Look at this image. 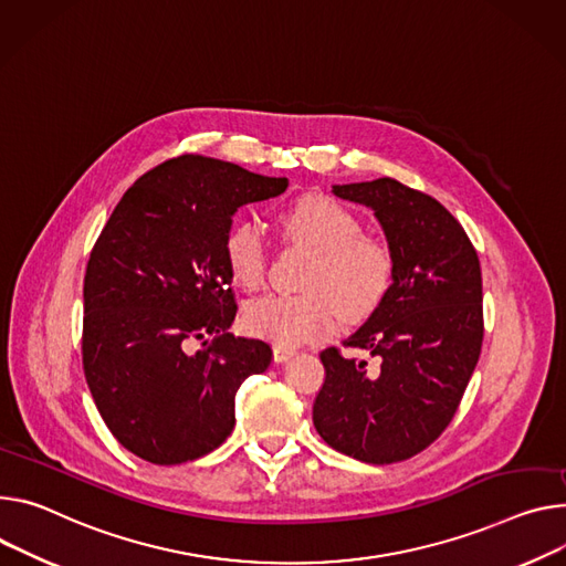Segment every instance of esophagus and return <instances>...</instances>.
Masks as SVG:
<instances>
[{
    "instance_id": "obj_1",
    "label": "esophagus",
    "mask_w": 566,
    "mask_h": 566,
    "mask_svg": "<svg viewBox=\"0 0 566 566\" xmlns=\"http://www.w3.org/2000/svg\"><path fill=\"white\" fill-rule=\"evenodd\" d=\"M293 354H295V349H291V347H284V345H275V347H273V356H275L277 364L289 361V358H291Z\"/></svg>"
}]
</instances>
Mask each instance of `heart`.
<instances>
[{"mask_svg": "<svg viewBox=\"0 0 566 566\" xmlns=\"http://www.w3.org/2000/svg\"><path fill=\"white\" fill-rule=\"evenodd\" d=\"M282 234L316 252L302 295H264L243 310V327L256 338L284 347L318 340L336 329L338 310L352 318L370 316L392 284L395 262L388 245L358 237L361 221L327 193H304L277 217ZM232 280L256 289L266 275V248L260 230L234 223L223 239Z\"/></svg>", "mask_w": 566, "mask_h": 566, "instance_id": "b5f03b06", "label": "heart"}]
</instances>
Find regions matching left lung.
Returning a JSON list of instances; mask_svg holds the SVG:
<instances>
[{
	"label": "left lung",
	"instance_id": "obj_1",
	"mask_svg": "<svg viewBox=\"0 0 566 566\" xmlns=\"http://www.w3.org/2000/svg\"><path fill=\"white\" fill-rule=\"evenodd\" d=\"M332 191L375 212L395 271L373 316L345 338L381 366L323 349L314 427L332 449L388 465L427 449L470 384L483 343L481 264L462 226L418 189L377 178Z\"/></svg>",
	"mask_w": 566,
	"mask_h": 566
}]
</instances>
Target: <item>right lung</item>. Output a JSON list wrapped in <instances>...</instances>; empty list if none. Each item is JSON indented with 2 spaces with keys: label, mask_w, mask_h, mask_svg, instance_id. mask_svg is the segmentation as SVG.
Instances as JSON below:
<instances>
[{
  "label": "right lung",
  "mask_w": 566,
  "mask_h": 566,
  "mask_svg": "<svg viewBox=\"0 0 566 566\" xmlns=\"http://www.w3.org/2000/svg\"><path fill=\"white\" fill-rule=\"evenodd\" d=\"M286 187V178L180 156L144 174L101 230L83 282V370L130 453L180 465L232 433L234 395L271 366L273 349L230 334L237 302L223 239L239 208Z\"/></svg>",
  "instance_id": "obj_1"
}]
</instances>
